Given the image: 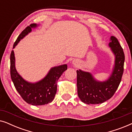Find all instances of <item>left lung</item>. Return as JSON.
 Listing matches in <instances>:
<instances>
[{"label": "left lung", "instance_id": "obj_1", "mask_svg": "<svg viewBox=\"0 0 132 132\" xmlns=\"http://www.w3.org/2000/svg\"><path fill=\"white\" fill-rule=\"evenodd\" d=\"M109 46L115 58L112 73L107 80L99 82L90 73L77 70V94L85 103L95 104L106 102L113 96L120 84L125 60L123 49L113 36L111 37Z\"/></svg>", "mask_w": 132, "mask_h": 132}]
</instances>
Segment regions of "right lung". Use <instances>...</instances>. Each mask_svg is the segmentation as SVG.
<instances>
[{"label":"right lung","mask_w":132,"mask_h":132,"mask_svg":"<svg viewBox=\"0 0 132 132\" xmlns=\"http://www.w3.org/2000/svg\"><path fill=\"white\" fill-rule=\"evenodd\" d=\"M35 23L26 27L20 34L13 45L15 47L20 39L36 28ZM67 69V64L52 68L44 79L36 83H30L24 80L17 73L15 67V56L13 50L10 55V73L16 90L23 100L34 106L44 105L52 102L57 91V81L62 73Z\"/></svg>","instance_id":"right-lung-1"}]
</instances>
